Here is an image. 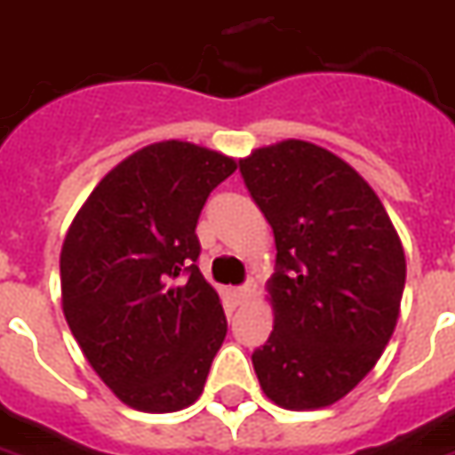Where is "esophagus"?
<instances>
[{
	"label": "esophagus",
	"mask_w": 455,
	"mask_h": 455,
	"mask_svg": "<svg viewBox=\"0 0 455 455\" xmlns=\"http://www.w3.org/2000/svg\"><path fill=\"white\" fill-rule=\"evenodd\" d=\"M251 296H253L251 283H246V286H239V289H234V299H236V304H246V301H249Z\"/></svg>",
	"instance_id": "1"
}]
</instances>
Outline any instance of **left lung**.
Wrapping results in <instances>:
<instances>
[{
    "label": "left lung",
    "instance_id": "8db88e82",
    "mask_svg": "<svg viewBox=\"0 0 455 455\" xmlns=\"http://www.w3.org/2000/svg\"><path fill=\"white\" fill-rule=\"evenodd\" d=\"M274 228V331L253 351L268 401L318 411L354 391L396 329L406 253L379 194L333 151L283 139L239 159Z\"/></svg>",
    "mask_w": 455,
    "mask_h": 455
}]
</instances>
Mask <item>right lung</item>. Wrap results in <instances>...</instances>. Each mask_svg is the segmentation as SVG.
Listing matches in <instances>:
<instances>
[{"instance_id": "1", "label": "right lung", "mask_w": 455, "mask_h": 455, "mask_svg": "<svg viewBox=\"0 0 455 455\" xmlns=\"http://www.w3.org/2000/svg\"><path fill=\"white\" fill-rule=\"evenodd\" d=\"M236 159L156 141L99 181L61 243V311L129 409L174 413L202 396L227 316L196 267V221Z\"/></svg>"}]
</instances>
